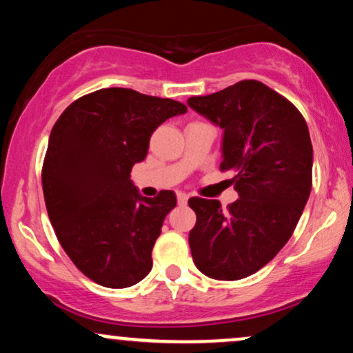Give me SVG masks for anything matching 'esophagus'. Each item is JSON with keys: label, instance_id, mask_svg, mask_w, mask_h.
Instances as JSON below:
<instances>
[{"label": "esophagus", "instance_id": "34e87169", "mask_svg": "<svg viewBox=\"0 0 353 353\" xmlns=\"http://www.w3.org/2000/svg\"><path fill=\"white\" fill-rule=\"evenodd\" d=\"M188 199H189V196L185 192H177V202H179V204H185V202H188Z\"/></svg>", "mask_w": 353, "mask_h": 353}]
</instances>
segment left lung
<instances>
[{
	"label": "left lung",
	"mask_w": 353,
	"mask_h": 353,
	"mask_svg": "<svg viewBox=\"0 0 353 353\" xmlns=\"http://www.w3.org/2000/svg\"><path fill=\"white\" fill-rule=\"evenodd\" d=\"M188 104L224 129L221 171H232L239 199L190 197L197 221L189 232L194 264L217 281L262 269L292 236L312 189L309 128L297 108L255 79L239 81Z\"/></svg>",
	"instance_id": "8db88e82"
}]
</instances>
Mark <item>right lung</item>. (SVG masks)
Returning <instances> with one entry per match:
<instances>
[{
    "mask_svg": "<svg viewBox=\"0 0 353 353\" xmlns=\"http://www.w3.org/2000/svg\"><path fill=\"white\" fill-rule=\"evenodd\" d=\"M185 111L179 101L106 88L76 99L52 125L41 172L48 216L64 252L92 282L124 289L151 272L176 194L143 197L131 171L152 132Z\"/></svg>",
    "mask_w": 353,
    "mask_h": 353,
    "instance_id": "obj_1",
    "label": "right lung"
}]
</instances>
